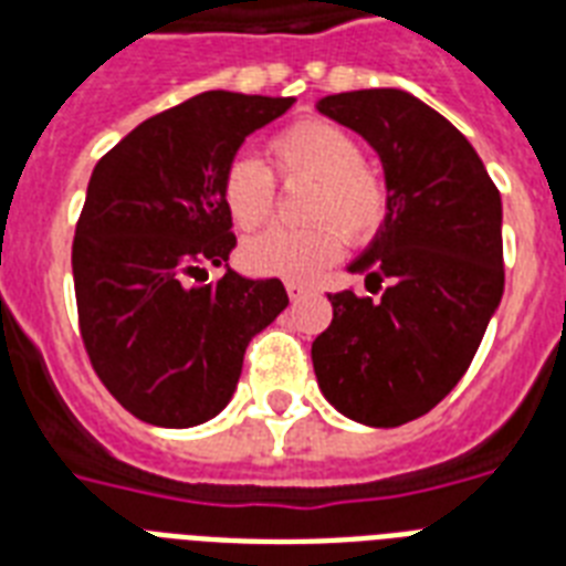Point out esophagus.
<instances>
[{"instance_id":"34e87169","label":"esophagus","mask_w":566,"mask_h":566,"mask_svg":"<svg viewBox=\"0 0 566 566\" xmlns=\"http://www.w3.org/2000/svg\"><path fill=\"white\" fill-rule=\"evenodd\" d=\"M284 287H287V296H291L293 302L302 300V296H305V293H311L308 284H302V282H287V284H284Z\"/></svg>"}]
</instances>
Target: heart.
Segmentation results:
<instances>
[{
    "instance_id": "heart-1",
    "label": "heart",
    "mask_w": 566,
    "mask_h": 566,
    "mask_svg": "<svg viewBox=\"0 0 566 566\" xmlns=\"http://www.w3.org/2000/svg\"><path fill=\"white\" fill-rule=\"evenodd\" d=\"M282 176L317 179L311 193L308 229H273L249 238L240 258L249 270L284 279H314L344 252V228L353 240L376 234L387 213L385 185L364 167V153L346 128L326 119H302L270 140ZM222 202L238 229H258L273 213L275 179L264 164L238 155L222 172Z\"/></svg>"
}]
</instances>
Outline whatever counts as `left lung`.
<instances>
[{
  "label": "left lung",
  "instance_id": "8db88e82",
  "mask_svg": "<svg viewBox=\"0 0 566 566\" xmlns=\"http://www.w3.org/2000/svg\"><path fill=\"white\" fill-rule=\"evenodd\" d=\"M317 111L381 161L387 213L349 273L387 287L381 300L328 293L335 317L311 346L314 373L344 417L394 429L461 381L500 308L502 199L470 140L411 93H335Z\"/></svg>",
  "mask_w": 566,
  "mask_h": 566
}]
</instances>
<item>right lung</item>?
I'll return each instance as SVG.
<instances>
[{"mask_svg": "<svg viewBox=\"0 0 566 566\" xmlns=\"http://www.w3.org/2000/svg\"><path fill=\"white\" fill-rule=\"evenodd\" d=\"M293 96L208 91L128 132L93 167L75 226L73 282L84 349L137 420L190 429L229 405L249 340L287 308L279 279L227 264L234 249L222 172Z\"/></svg>", "mask_w": 566, "mask_h": 566, "instance_id": "obj_1", "label": "right lung"}]
</instances>
